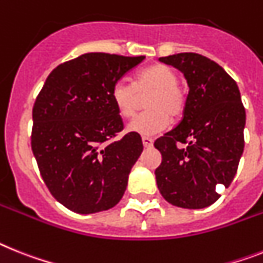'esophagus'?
Listing matches in <instances>:
<instances>
[{
    "instance_id": "1",
    "label": "esophagus",
    "mask_w": 263,
    "mask_h": 263,
    "mask_svg": "<svg viewBox=\"0 0 263 263\" xmlns=\"http://www.w3.org/2000/svg\"><path fill=\"white\" fill-rule=\"evenodd\" d=\"M143 145H144V148H151L154 145V139L148 138V136H143Z\"/></svg>"
}]
</instances>
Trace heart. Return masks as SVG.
Instances as JSON below:
<instances>
[{
  "instance_id": "obj_1",
  "label": "heart",
  "mask_w": 263,
  "mask_h": 263,
  "mask_svg": "<svg viewBox=\"0 0 263 263\" xmlns=\"http://www.w3.org/2000/svg\"><path fill=\"white\" fill-rule=\"evenodd\" d=\"M147 96V111L128 124V131L142 136L160 134L170 125V115L176 118L186 107V95L178 84L175 70L164 64H154L139 70L135 81L119 80L112 88V100L121 118L135 115L142 96Z\"/></svg>"
}]
</instances>
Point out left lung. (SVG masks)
Segmentation results:
<instances>
[{
	"instance_id": "1",
	"label": "left lung",
	"mask_w": 263,
	"mask_h": 263,
	"mask_svg": "<svg viewBox=\"0 0 263 263\" xmlns=\"http://www.w3.org/2000/svg\"><path fill=\"white\" fill-rule=\"evenodd\" d=\"M159 61L183 72L190 90L180 123L154 144L162 154L156 184L174 206L204 209L220 196L219 184L230 186L243 154L246 112L239 89L223 68L198 53Z\"/></svg>"
}]
</instances>
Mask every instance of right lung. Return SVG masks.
<instances>
[{
  "mask_svg": "<svg viewBox=\"0 0 263 263\" xmlns=\"http://www.w3.org/2000/svg\"><path fill=\"white\" fill-rule=\"evenodd\" d=\"M144 56L85 53L50 72L33 105L30 136L40 174L56 200L79 214L116 206L143 151L124 124L112 88Z\"/></svg>",
  "mask_w": 263,
  "mask_h": 263,
  "instance_id": "add662e5",
  "label": "right lung"
}]
</instances>
